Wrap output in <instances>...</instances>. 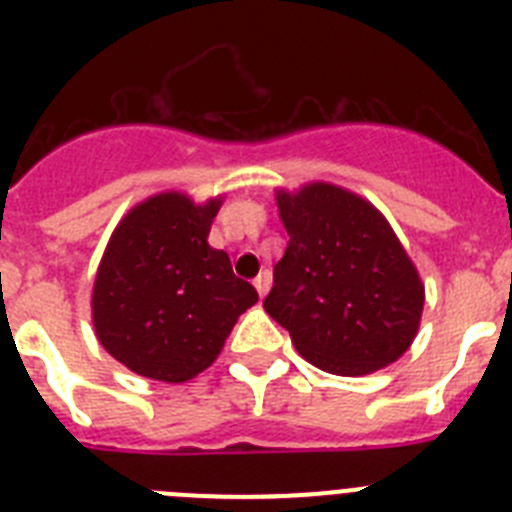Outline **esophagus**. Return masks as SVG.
<instances>
[{
	"instance_id": "34e87169",
	"label": "esophagus",
	"mask_w": 512,
	"mask_h": 512,
	"mask_svg": "<svg viewBox=\"0 0 512 512\" xmlns=\"http://www.w3.org/2000/svg\"><path fill=\"white\" fill-rule=\"evenodd\" d=\"M269 284H271V274H269V271H261L259 277L253 279V287H256V292H259L261 297H264L266 292H269Z\"/></svg>"
}]
</instances>
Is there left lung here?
Here are the masks:
<instances>
[{"label":"left lung","instance_id":"left-lung-1","mask_svg":"<svg viewBox=\"0 0 512 512\" xmlns=\"http://www.w3.org/2000/svg\"><path fill=\"white\" fill-rule=\"evenodd\" d=\"M277 205L289 243L264 310L323 372L359 377L400 359L425 295L390 223L333 184L279 192Z\"/></svg>","mask_w":512,"mask_h":512}]
</instances>
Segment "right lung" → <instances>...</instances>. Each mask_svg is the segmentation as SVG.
Listing matches in <instances>:
<instances>
[{
    "label": "right lung",
    "mask_w": 512,
    "mask_h": 512,
    "mask_svg": "<svg viewBox=\"0 0 512 512\" xmlns=\"http://www.w3.org/2000/svg\"><path fill=\"white\" fill-rule=\"evenodd\" d=\"M220 200L156 194L122 217L97 269L92 315L107 354L158 382H187L217 359L259 295L207 243Z\"/></svg>",
    "instance_id": "1"
}]
</instances>
